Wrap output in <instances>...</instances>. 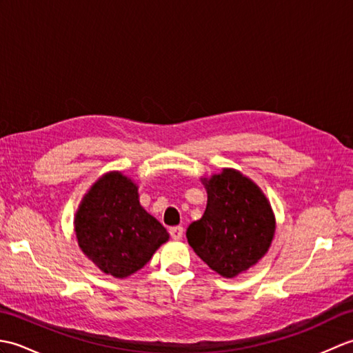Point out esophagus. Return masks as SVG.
<instances>
[{
  "mask_svg": "<svg viewBox=\"0 0 353 353\" xmlns=\"http://www.w3.org/2000/svg\"><path fill=\"white\" fill-rule=\"evenodd\" d=\"M170 235H171V238L172 239H182V236H183V228L182 226H174V228H171L170 229Z\"/></svg>",
  "mask_w": 353,
  "mask_h": 353,
  "instance_id": "1",
  "label": "esophagus"
}]
</instances>
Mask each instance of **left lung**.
Listing matches in <instances>:
<instances>
[{"label": "left lung", "instance_id": "left-lung-1", "mask_svg": "<svg viewBox=\"0 0 353 353\" xmlns=\"http://www.w3.org/2000/svg\"><path fill=\"white\" fill-rule=\"evenodd\" d=\"M206 211L186 230L197 256L223 277H235L253 267L268 252L276 220L259 186L241 172L223 168L201 179Z\"/></svg>", "mask_w": 353, "mask_h": 353}]
</instances>
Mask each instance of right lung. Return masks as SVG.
Listing matches in <instances>:
<instances>
[{
  "label": "right lung",
  "instance_id": "right-lung-1",
  "mask_svg": "<svg viewBox=\"0 0 353 353\" xmlns=\"http://www.w3.org/2000/svg\"><path fill=\"white\" fill-rule=\"evenodd\" d=\"M77 243L103 273L124 279L168 241V232L139 203L138 186L119 171L101 176L74 219Z\"/></svg>",
  "mask_w": 353,
  "mask_h": 353
}]
</instances>
